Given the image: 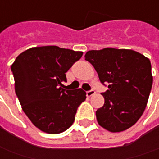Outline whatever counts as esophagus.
<instances>
[{"label": "esophagus", "instance_id": "34e87169", "mask_svg": "<svg viewBox=\"0 0 159 159\" xmlns=\"http://www.w3.org/2000/svg\"><path fill=\"white\" fill-rule=\"evenodd\" d=\"M94 94H95V90H90L86 91V96L87 97H91L92 95H94Z\"/></svg>", "mask_w": 159, "mask_h": 159}]
</instances>
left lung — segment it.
I'll list each match as a JSON object with an SVG mask.
<instances>
[{"instance_id":"1","label":"left lung","mask_w":159,"mask_h":159,"mask_svg":"<svg viewBox=\"0 0 159 159\" xmlns=\"http://www.w3.org/2000/svg\"><path fill=\"white\" fill-rule=\"evenodd\" d=\"M85 60L92 64L103 84L105 104L96 112L97 120L110 132H121L137 122L144 112L153 77L150 60L129 49L107 47L91 50Z\"/></svg>"}]
</instances>
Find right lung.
Returning <instances> with one entry per match:
<instances>
[{
	"label": "right lung",
	"instance_id": "obj_1",
	"mask_svg": "<svg viewBox=\"0 0 159 159\" xmlns=\"http://www.w3.org/2000/svg\"><path fill=\"white\" fill-rule=\"evenodd\" d=\"M83 56L56 46L31 47L11 65L15 90L22 109L32 124L48 134H60L75 120L77 108L86 98L82 89L64 90L66 72Z\"/></svg>",
	"mask_w": 159,
	"mask_h": 159
}]
</instances>
